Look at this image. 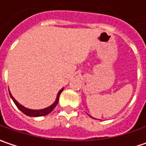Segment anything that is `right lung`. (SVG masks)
<instances>
[{
  "label": "right lung",
  "instance_id": "right-lung-1",
  "mask_svg": "<svg viewBox=\"0 0 146 146\" xmlns=\"http://www.w3.org/2000/svg\"><path fill=\"white\" fill-rule=\"evenodd\" d=\"M64 90V88L61 89V90H59V92H58V94H57V98H56V100L54 101V102L52 104V105H50L49 107H46V108H44V109H40V110H32V109H29V108H26V107H25L24 106H22L21 104H20L14 98L13 96L11 95V92L9 91V93H10V96H11V99L13 100V102H15V104L16 105V107H18L21 111L22 112L24 113V114H25L26 116H35V117H36V116H46L48 115V113H50L54 109V107L57 106V104H58V99H59V96H60V94H61V92H63Z\"/></svg>",
  "mask_w": 146,
  "mask_h": 146
}]
</instances>
